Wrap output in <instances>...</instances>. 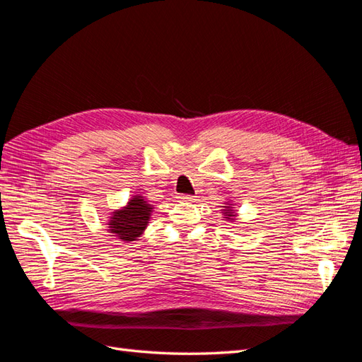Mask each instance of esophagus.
<instances>
[{
	"label": "esophagus",
	"instance_id": "34e87169",
	"mask_svg": "<svg viewBox=\"0 0 362 362\" xmlns=\"http://www.w3.org/2000/svg\"><path fill=\"white\" fill-rule=\"evenodd\" d=\"M178 199L181 202H193L194 201V196H190V194H180Z\"/></svg>",
	"mask_w": 362,
	"mask_h": 362
}]
</instances>
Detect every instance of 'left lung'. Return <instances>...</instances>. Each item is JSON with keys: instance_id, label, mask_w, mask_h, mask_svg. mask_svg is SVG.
Masks as SVG:
<instances>
[{"instance_id": "8db88e82", "label": "left lung", "mask_w": 362, "mask_h": 362, "mask_svg": "<svg viewBox=\"0 0 362 362\" xmlns=\"http://www.w3.org/2000/svg\"><path fill=\"white\" fill-rule=\"evenodd\" d=\"M221 211H222V214H223V217L226 218V221H229V222H234L235 221L237 211L234 210V204L231 201L225 202V205H222V210Z\"/></svg>"}]
</instances>
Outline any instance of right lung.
<instances>
[{
  "label": "right lung",
  "mask_w": 362,
  "mask_h": 362,
  "mask_svg": "<svg viewBox=\"0 0 362 362\" xmlns=\"http://www.w3.org/2000/svg\"><path fill=\"white\" fill-rule=\"evenodd\" d=\"M154 205L145 196L134 194L127 205L112 211L107 221V231L122 243H133L145 233Z\"/></svg>",
  "instance_id": "obj_1"
}]
</instances>
